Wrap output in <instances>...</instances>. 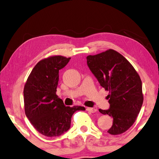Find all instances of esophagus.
Listing matches in <instances>:
<instances>
[{"instance_id":"34e87169","label":"esophagus","mask_w":159,"mask_h":159,"mask_svg":"<svg viewBox=\"0 0 159 159\" xmlns=\"http://www.w3.org/2000/svg\"><path fill=\"white\" fill-rule=\"evenodd\" d=\"M86 110L90 113H95L97 111V109L95 108H87Z\"/></svg>"}]
</instances>
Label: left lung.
<instances>
[{
  "label": "left lung",
  "mask_w": 159,
  "mask_h": 159,
  "mask_svg": "<svg viewBox=\"0 0 159 159\" xmlns=\"http://www.w3.org/2000/svg\"><path fill=\"white\" fill-rule=\"evenodd\" d=\"M87 64L105 90L109 91V109H99L113 118L107 131L119 134L128 130L135 121L143 103L140 77L132 64L116 51L109 50L96 55H88Z\"/></svg>",
  "instance_id": "left-lung-1"
}]
</instances>
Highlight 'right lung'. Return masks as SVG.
I'll use <instances>...</instances> for the list:
<instances>
[{
  "label": "right lung",
  "mask_w": 159,
  "mask_h": 159,
  "mask_svg": "<svg viewBox=\"0 0 159 159\" xmlns=\"http://www.w3.org/2000/svg\"><path fill=\"white\" fill-rule=\"evenodd\" d=\"M53 56L40 61L32 69L24 88L25 114L34 127L47 137H57L69 130L72 115L84 107H66L56 95L59 71L70 60Z\"/></svg>",
  "instance_id": "obj_1"
}]
</instances>
